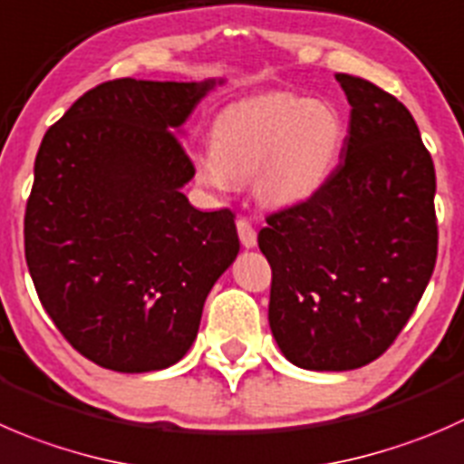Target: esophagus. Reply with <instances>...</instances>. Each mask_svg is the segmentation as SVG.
Wrapping results in <instances>:
<instances>
[{
    "label": "esophagus",
    "instance_id": "34e87169",
    "mask_svg": "<svg viewBox=\"0 0 464 464\" xmlns=\"http://www.w3.org/2000/svg\"><path fill=\"white\" fill-rule=\"evenodd\" d=\"M237 236H240V242L242 246H246V249H251V246H256V242H258V236H256V228L251 227L246 219H237Z\"/></svg>",
    "mask_w": 464,
    "mask_h": 464
}]
</instances>
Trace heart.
Masks as SVG:
<instances>
[{
    "mask_svg": "<svg viewBox=\"0 0 464 464\" xmlns=\"http://www.w3.org/2000/svg\"><path fill=\"white\" fill-rule=\"evenodd\" d=\"M344 138V118L333 103L292 92L254 94L215 118L213 147L195 154L197 181L224 192L254 177L263 204L292 208L331 181Z\"/></svg>",
    "mask_w": 464,
    "mask_h": 464,
    "instance_id": "heart-1",
    "label": "heart"
}]
</instances>
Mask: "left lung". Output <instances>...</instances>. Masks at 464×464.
Segmentation results:
<instances>
[{"label":"left lung","mask_w":464,"mask_h":464,"mask_svg":"<svg viewBox=\"0 0 464 464\" xmlns=\"http://www.w3.org/2000/svg\"><path fill=\"white\" fill-rule=\"evenodd\" d=\"M335 79L352 103L340 165L258 233L272 335L313 372L358 370L388 352L438 258L435 168L411 111L361 76Z\"/></svg>","instance_id":"8db88e82"}]
</instances>
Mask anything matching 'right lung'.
Wrapping results in <instances>:
<instances>
[{
  "instance_id": "right-lung-1",
  "label": "right lung",
  "mask_w": 464,
  "mask_h": 464,
  "mask_svg": "<svg viewBox=\"0 0 464 464\" xmlns=\"http://www.w3.org/2000/svg\"><path fill=\"white\" fill-rule=\"evenodd\" d=\"M222 79H115L44 133L24 256L44 313L81 356L124 374L188 353L210 287L240 251L228 208L204 213L183 122Z\"/></svg>"
}]
</instances>
